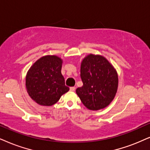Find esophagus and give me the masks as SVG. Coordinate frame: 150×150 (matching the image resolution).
<instances>
[{"label":"esophagus","instance_id":"esophagus-1","mask_svg":"<svg viewBox=\"0 0 150 150\" xmlns=\"http://www.w3.org/2000/svg\"><path fill=\"white\" fill-rule=\"evenodd\" d=\"M70 90L71 91H75V88L74 86H72V87H70Z\"/></svg>","mask_w":150,"mask_h":150}]
</instances>
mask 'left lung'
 <instances>
[{
    "mask_svg": "<svg viewBox=\"0 0 150 150\" xmlns=\"http://www.w3.org/2000/svg\"><path fill=\"white\" fill-rule=\"evenodd\" d=\"M83 86L76 93L87 109L97 111L112 102L116 94L118 77L113 66L103 56L90 54L81 64Z\"/></svg>",
    "mask_w": 150,
    "mask_h": 150,
    "instance_id": "8db88e82",
    "label": "left lung"
}]
</instances>
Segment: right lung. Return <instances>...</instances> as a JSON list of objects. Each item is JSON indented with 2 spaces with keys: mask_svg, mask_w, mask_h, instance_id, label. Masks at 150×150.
<instances>
[{
  "mask_svg": "<svg viewBox=\"0 0 150 150\" xmlns=\"http://www.w3.org/2000/svg\"><path fill=\"white\" fill-rule=\"evenodd\" d=\"M62 59L46 55L38 59L28 71L25 86L30 98L39 105L52 106L69 91L61 70Z\"/></svg>",
  "mask_w": 150,
  "mask_h": 150,
  "instance_id": "obj_1",
  "label": "right lung"
}]
</instances>
